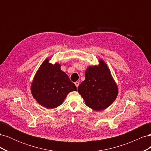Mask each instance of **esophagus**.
I'll return each instance as SVG.
<instances>
[{
	"instance_id": "1",
	"label": "esophagus",
	"mask_w": 151,
	"mask_h": 151,
	"mask_svg": "<svg viewBox=\"0 0 151 151\" xmlns=\"http://www.w3.org/2000/svg\"><path fill=\"white\" fill-rule=\"evenodd\" d=\"M75 85L76 86L77 88H78V86H79V82H78V81L76 82V83H75Z\"/></svg>"
}]
</instances>
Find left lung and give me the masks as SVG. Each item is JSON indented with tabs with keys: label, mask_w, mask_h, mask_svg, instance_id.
Here are the masks:
<instances>
[{
	"label": "left lung",
	"mask_w": 151,
	"mask_h": 151,
	"mask_svg": "<svg viewBox=\"0 0 151 151\" xmlns=\"http://www.w3.org/2000/svg\"><path fill=\"white\" fill-rule=\"evenodd\" d=\"M85 77L78 87V92L87 106L95 111L110 106L117 97L118 89L106 63L99 59L98 65L89 66Z\"/></svg>",
	"instance_id": "1"
}]
</instances>
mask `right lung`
<instances>
[{"instance_id":"right-lung-1","label":"right lung","mask_w":151,"mask_h":151,"mask_svg":"<svg viewBox=\"0 0 151 151\" xmlns=\"http://www.w3.org/2000/svg\"><path fill=\"white\" fill-rule=\"evenodd\" d=\"M50 60L45 59L36 72L31 91L40 105L53 109L61 105L70 92L77 91V87L61 70L60 64H52Z\"/></svg>"}]
</instances>
